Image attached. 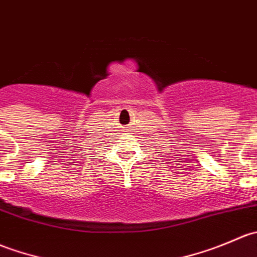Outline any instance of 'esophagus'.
<instances>
[{
    "instance_id": "obj_1",
    "label": "esophagus",
    "mask_w": 257,
    "mask_h": 257,
    "mask_svg": "<svg viewBox=\"0 0 257 257\" xmlns=\"http://www.w3.org/2000/svg\"><path fill=\"white\" fill-rule=\"evenodd\" d=\"M125 131H126V129H125Z\"/></svg>"
}]
</instances>
